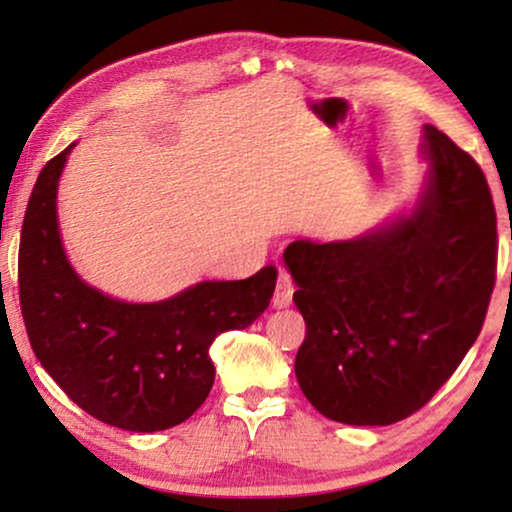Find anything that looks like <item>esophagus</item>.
<instances>
[{
  "instance_id": "esophagus-1",
  "label": "esophagus",
  "mask_w": 512,
  "mask_h": 512,
  "mask_svg": "<svg viewBox=\"0 0 512 512\" xmlns=\"http://www.w3.org/2000/svg\"><path fill=\"white\" fill-rule=\"evenodd\" d=\"M293 291H296V286H293L291 275L286 270H279L275 296H272V305H275V307H289L291 300H293Z\"/></svg>"
}]
</instances>
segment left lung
<instances>
[{"label":"left lung","mask_w":512,"mask_h":512,"mask_svg":"<svg viewBox=\"0 0 512 512\" xmlns=\"http://www.w3.org/2000/svg\"><path fill=\"white\" fill-rule=\"evenodd\" d=\"M424 191L410 214L352 242L284 251L307 333L296 377L333 422L387 426L424 408L480 328L496 282V212L480 165L424 125Z\"/></svg>","instance_id":"1"}]
</instances>
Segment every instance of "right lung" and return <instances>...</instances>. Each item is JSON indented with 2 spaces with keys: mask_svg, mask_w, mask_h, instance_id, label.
<instances>
[{
  "mask_svg": "<svg viewBox=\"0 0 512 512\" xmlns=\"http://www.w3.org/2000/svg\"><path fill=\"white\" fill-rule=\"evenodd\" d=\"M65 151L32 188L20 233L18 286L27 338L58 387L104 424L165 431L186 422L214 384L209 347L270 305L277 270L247 279L200 282L160 303H123L88 286L62 249L58 179Z\"/></svg>",
  "mask_w": 512,
  "mask_h": 512,
  "instance_id": "1",
  "label": "right lung"
}]
</instances>
